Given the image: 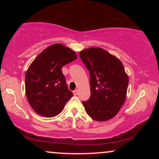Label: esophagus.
<instances>
[{
	"label": "esophagus",
	"mask_w": 159,
	"mask_h": 159,
	"mask_svg": "<svg viewBox=\"0 0 159 159\" xmlns=\"http://www.w3.org/2000/svg\"><path fill=\"white\" fill-rule=\"evenodd\" d=\"M78 93V91L77 90H75L73 91V94L75 95V96H77Z\"/></svg>",
	"instance_id": "obj_1"
}]
</instances>
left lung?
Wrapping results in <instances>:
<instances>
[{"mask_svg":"<svg viewBox=\"0 0 159 159\" xmlns=\"http://www.w3.org/2000/svg\"><path fill=\"white\" fill-rule=\"evenodd\" d=\"M90 72V97L82 102L87 114L96 121L114 117L125 102L129 77L122 62L101 48H89L79 53Z\"/></svg>","mask_w":159,"mask_h":159,"instance_id":"obj_1","label":"left lung"}]
</instances>
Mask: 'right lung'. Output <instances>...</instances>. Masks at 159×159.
Masks as SVG:
<instances>
[{
    "mask_svg": "<svg viewBox=\"0 0 159 159\" xmlns=\"http://www.w3.org/2000/svg\"><path fill=\"white\" fill-rule=\"evenodd\" d=\"M76 58L72 49L56 43L44 49L30 65L25 75V93L38 114L45 117L57 116L73 96L66 83L62 67Z\"/></svg>",
    "mask_w": 159,
    "mask_h": 159,
    "instance_id": "1",
    "label": "right lung"
}]
</instances>
